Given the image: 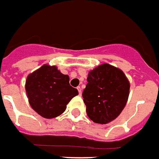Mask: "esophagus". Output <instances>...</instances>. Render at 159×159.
Segmentation results:
<instances>
[{
    "mask_svg": "<svg viewBox=\"0 0 159 159\" xmlns=\"http://www.w3.org/2000/svg\"><path fill=\"white\" fill-rule=\"evenodd\" d=\"M77 89H78V92H79V94H80V96H81V93H82V91H81V88H80V87H77Z\"/></svg>",
    "mask_w": 159,
    "mask_h": 159,
    "instance_id": "esophagus-1",
    "label": "esophagus"
}]
</instances>
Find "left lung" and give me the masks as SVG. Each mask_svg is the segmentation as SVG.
Here are the masks:
<instances>
[{
    "label": "left lung",
    "mask_w": 159,
    "mask_h": 159,
    "mask_svg": "<svg viewBox=\"0 0 159 159\" xmlns=\"http://www.w3.org/2000/svg\"><path fill=\"white\" fill-rule=\"evenodd\" d=\"M87 81L82 96L89 118L101 125L116 119L129 97V83L124 72L104 63L91 70Z\"/></svg>",
    "instance_id": "obj_1"
}]
</instances>
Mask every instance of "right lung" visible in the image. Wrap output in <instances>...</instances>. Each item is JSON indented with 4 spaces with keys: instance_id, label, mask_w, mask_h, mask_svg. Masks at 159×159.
I'll return each mask as SVG.
<instances>
[{
    "instance_id": "add662e5",
    "label": "right lung",
    "mask_w": 159,
    "mask_h": 159,
    "mask_svg": "<svg viewBox=\"0 0 159 159\" xmlns=\"http://www.w3.org/2000/svg\"><path fill=\"white\" fill-rule=\"evenodd\" d=\"M25 90L32 108L47 119L62 114L69 101L79 94L69 84L67 75L48 65H43L28 75Z\"/></svg>"
}]
</instances>
